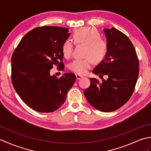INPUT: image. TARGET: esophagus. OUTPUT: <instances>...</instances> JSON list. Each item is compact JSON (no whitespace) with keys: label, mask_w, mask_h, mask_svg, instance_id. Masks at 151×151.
Wrapping results in <instances>:
<instances>
[{"label":"esophagus","mask_w":151,"mask_h":151,"mask_svg":"<svg viewBox=\"0 0 151 151\" xmlns=\"http://www.w3.org/2000/svg\"><path fill=\"white\" fill-rule=\"evenodd\" d=\"M83 76L82 75H78V74H76V78L77 80H80L81 78H82Z\"/></svg>","instance_id":"34e87169"}]
</instances>
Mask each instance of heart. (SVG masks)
<instances>
[{
    "label": "heart",
    "mask_w": 151,
    "mask_h": 151,
    "mask_svg": "<svg viewBox=\"0 0 151 151\" xmlns=\"http://www.w3.org/2000/svg\"><path fill=\"white\" fill-rule=\"evenodd\" d=\"M73 41L76 45H85L84 59H76L69 65V69L78 75L87 73L95 62H101L108 52L107 41L100 37L98 32L92 28L83 27L76 30L73 34ZM73 43L66 40L62 44V52L64 58L69 59L73 56Z\"/></svg>",
    "instance_id": "heart-1"
}]
</instances>
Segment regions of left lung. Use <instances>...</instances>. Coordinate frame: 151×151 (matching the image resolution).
Masks as SVG:
<instances>
[{
	"label": "left lung",
	"instance_id": "8db88e82",
	"mask_svg": "<svg viewBox=\"0 0 151 151\" xmlns=\"http://www.w3.org/2000/svg\"><path fill=\"white\" fill-rule=\"evenodd\" d=\"M108 52L92 70L107 80L90 78L91 85L84 92L88 102L97 110L110 112L117 110L132 96L139 75V60L133 44L126 35L115 28H105Z\"/></svg>",
	"mask_w": 151,
	"mask_h": 151
}]
</instances>
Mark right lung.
<instances>
[{
    "label": "right lung",
    "mask_w": 151,
    "mask_h": 151,
    "mask_svg": "<svg viewBox=\"0 0 151 151\" xmlns=\"http://www.w3.org/2000/svg\"><path fill=\"white\" fill-rule=\"evenodd\" d=\"M67 28L37 27L25 35L12 54V82L23 102L32 110L42 113L56 111L66 99L75 82L73 73L58 78L50 75L56 65L64 70L63 43L70 36Z\"/></svg>",
    "instance_id": "1"
}]
</instances>
